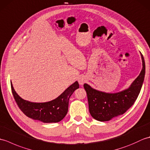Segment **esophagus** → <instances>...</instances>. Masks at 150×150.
Returning a JSON list of instances; mask_svg holds the SVG:
<instances>
[{
	"label": "esophagus",
	"mask_w": 150,
	"mask_h": 150,
	"mask_svg": "<svg viewBox=\"0 0 150 150\" xmlns=\"http://www.w3.org/2000/svg\"><path fill=\"white\" fill-rule=\"evenodd\" d=\"M86 79L85 77H80L79 79V80H78V81H79V84H81V85H82V84H84L86 82Z\"/></svg>",
	"instance_id": "34e87169"
}]
</instances>
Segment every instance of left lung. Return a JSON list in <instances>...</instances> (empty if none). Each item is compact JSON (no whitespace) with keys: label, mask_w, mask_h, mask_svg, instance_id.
<instances>
[{"label":"left lung","mask_w":150,"mask_h":150,"mask_svg":"<svg viewBox=\"0 0 150 150\" xmlns=\"http://www.w3.org/2000/svg\"><path fill=\"white\" fill-rule=\"evenodd\" d=\"M142 68L139 75L129 88L115 93H108L84 84L87 93L89 111L92 117L98 121H108L122 115L132 107L137 98L145 75V62L141 54Z\"/></svg>","instance_id":"left-lung-1"}]
</instances>
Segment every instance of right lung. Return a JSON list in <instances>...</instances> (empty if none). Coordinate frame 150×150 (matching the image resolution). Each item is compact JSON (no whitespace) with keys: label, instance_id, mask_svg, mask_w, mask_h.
<instances>
[{"label":"right lung","instance_id":"right-lung-1","mask_svg":"<svg viewBox=\"0 0 150 150\" xmlns=\"http://www.w3.org/2000/svg\"><path fill=\"white\" fill-rule=\"evenodd\" d=\"M11 87L16 103L27 117L44 123H51L58 122L66 115L69 97L79 88V84L77 81L75 82L55 99L42 103H31L22 99L16 93L11 82Z\"/></svg>","mask_w":150,"mask_h":150}]
</instances>
